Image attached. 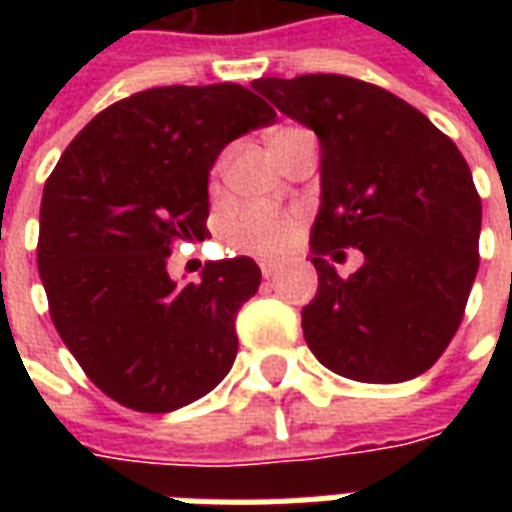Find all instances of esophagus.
<instances>
[{
    "label": "esophagus",
    "instance_id": "esophagus-1",
    "mask_svg": "<svg viewBox=\"0 0 512 512\" xmlns=\"http://www.w3.org/2000/svg\"><path fill=\"white\" fill-rule=\"evenodd\" d=\"M260 271H263L265 279H271L273 273L279 271V263H276V260H263V263H260Z\"/></svg>",
    "mask_w": 512,
    "mask_h": 512
}]
</instances>
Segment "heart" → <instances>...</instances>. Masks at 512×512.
<instances>
[{
	"label": "heart",
	"instance_id": "heart-1",
	"mask_svg": "<svg viewBox=\"0 0 512 512\" xmlns=\"http://www.w3.org/2000/svg\"><path fill=\"white\" fill-rule=\"evenodd\" d=\"M220 170H223V162L217 164L215 172ZM300 228H303V215L295 212V209L249 207L233 217L231 228H228V239L241 252H249V255L257 257H273L287 252L295 244V239L300 236Z\"/></svg>",
	"mask_w": 512,
	"mask_h": 512
}]
</instances>
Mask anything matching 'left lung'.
<instances>
[{"instance_id": "1", "label": "left lung", "mask_w": 512, "mask_h": 512, "mask_svg": "<svg viewBox=\"0 0 512 512\" xmlns=\"http://www.w3.org/2000/svg\"><path fill=\"white\" fill-rule=\"evenodd\" d=\"M252 87L321 143L308 348L348 380H412L452 342L476 281L481 199L468 162L428 116L377 84L305 74ZM345 246L365 252L348 280L323 257Z\"/></svg>"}]
</instances>
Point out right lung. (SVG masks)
<instances>
[{"mask_svg":"<svg viewBox=\"0 0 512 512\" xmlns=\"http://www.w3.org/2000/svg\"><path fill=\"white\" fill-rule=\"evenodd\" d=\"M276 119L241 84L154 87L100 111L63 151L39 209L36 263L52 324L84 374L135 412L207 396L239 350L236 313L260 287L252 257L167 273L175 241L209 236V170Z\"/></svg>","mask_w":512,"mask_h":512,"instance_id":"right-lung-1","label":"right lung"}]
</instances>
